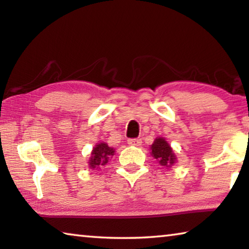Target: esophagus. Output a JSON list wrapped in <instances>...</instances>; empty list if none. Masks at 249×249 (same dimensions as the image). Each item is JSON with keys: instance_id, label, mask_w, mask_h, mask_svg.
Returning <instances> with one entry per match:
<instances>
[{"instance_id": "obj_1", "label": "esophagus", "mask_w": 249, "mask_h": 249, "mask_svg": "<svg viewBox=\"0 0 249 249\" xmlns=\"http://www.w3.org/2000/svg\"><path fill=\"white\" fill-rule=\"evenodd\" d=\"M127 142H128V145H130V146H141L142 145V140H140V138H129Z\"/></svg>"}]
</instances>
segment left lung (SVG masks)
<instances>
[{
  "mask_svg": "<svg viewBox=\"0 0 249 249\" xmlns=\"http://www.w3.org/2000/svg\"><path fill=\"white\" fill-rule=\"evenodd\" d=\"M151 154L161 166L170 167L176 162V156L171 147L161 137L156 138L154 144L151 145Z\"/></svg>",
  "mask_w": 249,
  "mask_h": 249,
  "instance_id": "8db88e82",
  "label": "left lung"
}]
</instances>
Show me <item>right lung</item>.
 I'll list each match as a JSON object with an SVG mask.
<instances>
[{"label":"right lung","instance_id":"obj_1","mask_svg":"<svg viewBox=\"0 0 249 249\" xmlns=\"http://www.w3.org/2000/svg\"><path fill=\"white\" fill-rule=\"evenodd\" d=\"M113 155H114V149L108 147L104 142H100V144L94 147L93 151H92L89 161L90 167L92 169H95V168L104 166L105 163L108 162V159Z\"/></svg>","mask_w":249,"mask_h":249}]
</instances>
